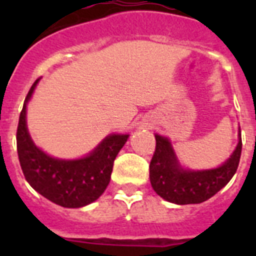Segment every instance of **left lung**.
<instances>
[{"label": "left lung", "instance_id": "1", "mask_svg": "<svg viewBox=\"0 0 256 256\" xmlns=\"http://www.w3.org/2000/svg\"><path fill=\"white\" fill-rule=\"evenodd\" d=\"M156 148L150 162V182L164 200L178 205L200 204L214 196L234 177L238 166L242 141L220 166L208 170L183 169L166 137L155 134Z\"/></svg>", "mask_w": 256, "mask_h": 256}]
</instances>
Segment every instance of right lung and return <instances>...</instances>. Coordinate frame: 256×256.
I'll return each mask as SVG.
<instances>
[{
    "instance_id": "add662e5",
    "label": "right lung",
    "mask_w": 256,
    "mask_h": 256,
    "mask_svg": "<svg viewBox=\"0 0 256 256\" xmlns=\"http://www.w3.org/2000/svg\"><path fill=\"white\" fill-rule=\"evenodd\" d=\"M29 90L16 130L18 155L24 177L38 194L64 208H82L100 198L112 177V165L130 134H110L91 154L76 160L56 159L38 148L26 128Z\"/></svg>"
}]
</instances>
